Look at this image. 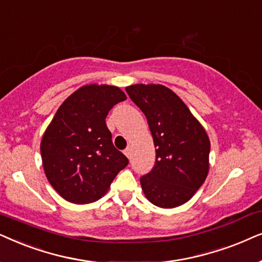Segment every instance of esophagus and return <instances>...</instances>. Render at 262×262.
Instances as JSON below:
<instances>
[{"label":"esophagus","mask_w":262,"mask_h":262,"mask_svg":"<svg viewBox=\"0 0 262 262\" xmlns=\"http://www.w3.org/2000/svg\"><path fill=\"white\" fill-rule=\"evenodd\" d=\"M124 155H125V157H127L128 159H130V156H132V149L130 148H125L124 149Z\"/></svg>","instance_id":"1"}]
</instances>
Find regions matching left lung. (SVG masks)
<instances>
[{
    "instance_id": "1",
    "label": "left lung",
    "mask_w": 262,
    "mask_h": 262,
    "mask_svg": "<svg viewBox=\"0 0 262 262\" xmlns=\"http://www.w3.org/2000/svg\"><path fill=\"white\" fill-rule=\"evenodd\" d=\"M147 118L156 147V164L140 179L149 202L173 208L189 201L210 170V138L173 91L159 83L125 87Z\"/></svg>"
}]
</instances>
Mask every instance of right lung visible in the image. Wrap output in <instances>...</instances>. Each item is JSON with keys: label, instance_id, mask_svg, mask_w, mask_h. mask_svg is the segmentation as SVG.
<instances>
[{"label": "right lung", "instance_id": "right-lung-1", "mask_svg": "<svg viewBox=\"0 0 262 262\" xmlns=\"http://www.w3.org/2000/svg\"><path fill=\"white\" fill-rule=\"evenodd\" d=\"M125 99L117 86H81L61 104L45 129L40 141L44 172L64 200L78 205L99 200L128 165L105 123L115 104Z\"/></svg>", "mask_w": 262, "mask_h": 262}]
</instances>
